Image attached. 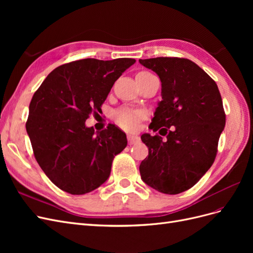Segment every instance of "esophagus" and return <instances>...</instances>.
<instances>
[{"mask_svg":"<svg viewBox=\"0 0 253 253\" xmlns=\"http://www.w3.org/2000/svg\"><path fill=\"white\" fill-rule=\"evenodd\" d=\"M127 140H128V143L129 144H134V143H137L140 138L137 135H132V134H127Z\"/></svg>","mask_w":253,"mask_h":253,"instance_id":"obj_1","label":"esophagus"}]
</instances>
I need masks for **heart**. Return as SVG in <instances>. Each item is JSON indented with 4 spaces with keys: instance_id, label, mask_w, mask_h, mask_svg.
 I'll return each mask as SVG.
<instances>
[{
    "instance_id": "obj_1",
    "label": "heart",
    "mask_w": 253,
    "mask_h": 253,
    "mask_svg": "<svg viewBox=\"0 0 253 253\" xmlns=\"http://www.w3.org/2000/svg\"><path fill=\"white\" fill-rule=\"evenodd\" d=\"M139 74L147 75L148 72H140ZM145 117V114L140 110H134L129 108H120L113 114L114 121L126 131H132L138 126L139 122Z\"/></svg>"
}]
</instances>
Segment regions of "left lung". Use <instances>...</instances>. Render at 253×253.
<instances>
[{"label": "left lung", "mask_w": 253, "mask_h": 253, "mask_svg": "<svg viewBox=\"0 0 253 253\" xmlns=\"http://www.w3.org/2000/svg\"><path fill=\"white\" fill-rule=\"evenodd\" d=\"M139 62L162 81L163 100L149 127L154 132L162 127L167 135L166 140L158 134L141 136L149 148L139 166L141 179L158 192L178 194L192 188L214 163L226 124L223 100L215 81L189 59Z\"/></svg>", "instance_id": "obj_1"}]
</instances>
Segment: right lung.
Here are the masks:
<instances>
[{
    "label": "right lung",
    "mask_w": 253,
    "mask_h": 253,
    "mask_svg": "<svg viewBox=\"0 0 253 253\" xmlns=\"http://www.w3.org/2000/svg\"><path fill=\"white\" fill-rule=\"evenodd\" d=\"M135 59H82L55 68L29 104L26 131L43 172L73 195L91 192L109 178L112 163L126 144L116 126L95 133L89 114L101 110L111 88Z\"/></svg>",
    "instance_id": "right-lung-1"
}]
</instances>
